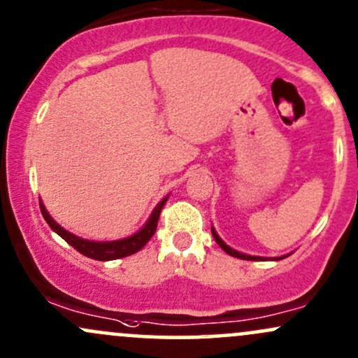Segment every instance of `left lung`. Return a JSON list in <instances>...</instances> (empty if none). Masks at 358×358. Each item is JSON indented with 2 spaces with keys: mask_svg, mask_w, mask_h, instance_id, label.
Here are the masks:
<instances>
[{
  "mask_svg": "<svg viewBox=\"0 0 358 358\" xmlns=\"http://www.w3.org/2000/svg\"><path fill=\"white\" fill-rule=\"evenodd\" d=\"M210 231H212V236H214V239L215 241H217V245L221 246V248L226 251L227 255H231V257H234V258H241V260H251V262H266V260H272V262H278V260H284V258H287L289 255H284V257H275V258H265V257H253V255H246V253H239V251H236L234 248H231L229 245H226V243L222 241L221 239V236H219L217 233H215V229H214V226L210 227Z\"/></svg>",
  "mask_w": 358,
  "mask_h": 358,
  "instance_id": "8db88e82",
  "label": "left lung"
}]
</instances>
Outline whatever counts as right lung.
Instances as JSON below:
<instances>
[{"label":"right lung","mask_w":358,"mask_h":358,"mask_svg":"<svg viewBox=\"0 0 358 358\" xmlns=\"http://www.w3.org/2000/svg\"><path fill=\"white\" fill-rule=\"evenodd\" d=\"M166 200H168V195L161 200L155 209H152L146 224H144L137 233L131 234V236L127 238L113 239V241H93V239H85V238L76 236V234L69 233V231H66L64 227L59 226V224L54 221L52 215L47 212L45 206L42 203V200H41V210H42V215H44L45 222L50 226V229H52L54 233H57L66 243H69L74 250L80 251V253L85 255V257L93 258V260L108 262V260H117V258L129 257V255H134L139 250L144 248V245H146L149 239L152 238V234H155L156 226H158L161 209H163V206L166 203Z\"/></svg>","instance_id":"right-lung-1"}]
</instances>
